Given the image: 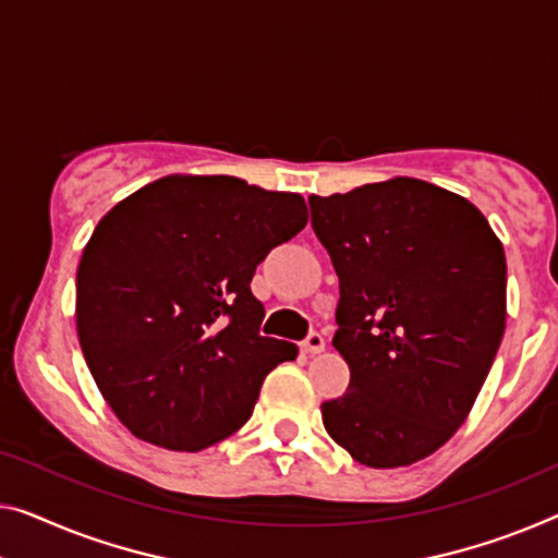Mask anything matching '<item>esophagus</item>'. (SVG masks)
Segmentation results:
<instances>
[{"label":"esophagus","mask_w":558,"mask_h":558,"mask_svg":"<svg viewBox=\"0 0 558 558\" xmlns=\"http://www.w3.org/2000/svg\"><path fill=\"white\" fill-rule=\"evenodd\" d=\"M323 351H326V338H323L320 332H311V336L303 340V353L318 355Z\"/></svg>","instance_id":"obj_1"}]
</instances>
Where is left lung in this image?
I'll return each mask as SVG.
<instances>
[{
  "label": "left lung",
  "mask_w": 558,
  "mask_h": 558,
  "mask_svg": "<svg viewBox=\"0 0 558 558\" xmlns=\"http://www.w3.org/2000/svg\"><path fill=\"white\" fill-rule=\"evenodd\" d=\"M307 203L340 280L332 345L351 368L323 426L363 465H411L461 428L492 371L504 245L476 205L415 178Z\"/></svg>",
  "instance_id": "8db88e82"
}]
</instances>
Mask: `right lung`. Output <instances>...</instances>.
I'll list each match as a JSON object with an SVG mask.
<instances>
[{"mask_svg":"<svg viewBox=\"0 0 558 558\" xmlns=\"http://www.w3.org/2000/svg\"><path fill=\"white\" fill-rule=\"evenodd\" d=\"M307 222L298 193L230 174H170L112 207L77 268V336L122 426L203 451L251 418L295 343L260 336L255 268Z\"/></svg>","mask_w":558,"mask_h":558,"instance_id":"add662e5","label":"right lung"}]
</instances>
